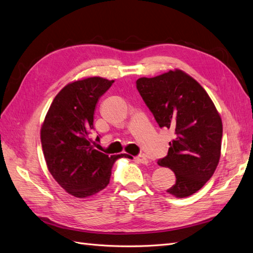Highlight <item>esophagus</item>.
Segmentation results:
<instances>
[{"instance_id":"obj_1","label":"esophagus","mask_w":253,"mask_h":253,"mask_svg":"<svg viewBox=\"0 0 253 253\" xmlns=\"http://www.w3.org/2000/svg\"><path fill=\"white\" fill-rule=\"evenodd\" d=\"M135 159H136V161H138L139 163H143V164H148V163L150 162L149 160H148V158L146 156H144V155H139Z\"/></svg>"}]
</instances>
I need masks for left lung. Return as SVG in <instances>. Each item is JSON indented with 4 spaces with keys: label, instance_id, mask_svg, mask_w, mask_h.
Listing matches in <instances>:
<instances>
[{
    "label": "left lung",
    "instance_id": "1",
    "mask_svg": "<svg viewBox=\"0 0 253 253\" xmlns=\"http://www.w3.org/2000/svg\"><path fill=\"white\" fill-rule=\"evenodd\" d=\"M136 88L160 127L170 128L168 156L158 164L175 173L168 192L187 198L213 175L221 155L222 120L204 88L180 70L137 79Z\"/></svg>",
    "mask_w": 253,
    "mask_h": 253
}]
</instances>
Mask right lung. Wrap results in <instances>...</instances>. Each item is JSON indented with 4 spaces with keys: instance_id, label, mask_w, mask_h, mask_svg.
<instances>
[{
    "instance_id": "obj_1",
    "label": "right lung",
    "mask_w": 253,
    "mask_h": 253,
    "mask_svg": "<svg viewBox=\"0 0 253 253\" xmlns=\"http://www.w3.org/2000/svg\"><path fill=\"white\" fill-rule=\"evenodd\" d=\"M114 84L102 77L73 82L55 95L41 128L48 170L67 193L84 199L105 189L113 165L126 155L107 156L89 138L96 103Z\"/></svg>"
}]
</instances>
